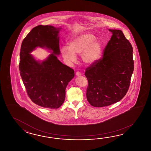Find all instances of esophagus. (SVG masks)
<instances>
[{
  "instance_id": "1",
  "label": "esophagus",
  "mask_w": 151,
  "mask_h": 151,
  "mask_svg": "<svg viewBox=\"0 0 151 151\" xmlns=\"http://www.w3.org/2000/svg\"><path fill=\"white\" fill-rule=\"evenodd\" d=\"M76 75L77 76H80L81 74V73H80L79 72H77L76 73Z\"/></svg>"
}]
</instances>
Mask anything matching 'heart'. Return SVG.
<instances>
[{
	"label": "heart",
	"mask_w": 151,
	"mask_h": 151,
	"mask_svg": "<svg viewBox=\"0 0 151 151\" xmlns=\"http://www.w3.org/2000/svg\"><path fill=\"white\" fill-rule=\"evenodd\" d=\"M103 50V44L90 33H83L74 37L63 46L60 53L65 63L72 65L77 60L76 55H80L81 60L86 66H91L99 60Z\"/></svg>",
	"instance_id": "obj_1"
}]
</instances>
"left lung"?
I'll use <instances>...</instances> for the list:
<instances>
[{
    "label": "left lung",
    "mask_w": 151,
    "mask_h": 151,
    "mask_svg": "<svg viewBox=\"0 0 151 151\" xmlns=\"http://www.w3.org/2000/svg\"><path fill=\"white\" fill-rule=\"evenodd\" d=\"M112 35L103 58L87 68V99L92 106H109L122 99L128 91L134 70L133 48L121 30L111 29Z\"/></svg>",
    "instance_id": "1"
}]
</instances>
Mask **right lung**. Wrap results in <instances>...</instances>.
I'll return each mask as SVG.
<instances>
[{"mask_svg":"<svg viewBox=\"0 0 151 151\" xmlns=\"http://www.w3.org/2000/svg\"><path fill=\"white\" fill-rule=\"evenodd\" d=\"M61 27L38 25L23 40L20 52V76L32 101L48 109H58L64 102L66 88L74 70L59 61V33ZM52 52L42 61L30 53L37 47Z\"/></svg>","mask_w":151,"mask_h":151,"instance_id":"right-lung-1","label":"right lung"}]
</instances>
